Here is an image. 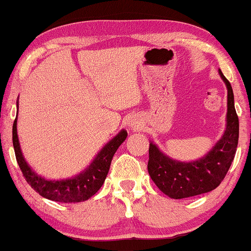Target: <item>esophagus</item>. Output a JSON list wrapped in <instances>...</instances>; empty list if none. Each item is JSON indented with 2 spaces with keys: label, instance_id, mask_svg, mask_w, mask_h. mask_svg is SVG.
I'll return each instance as SVG.
<instances>
[{
  "label": "esophagus",
  "instance_id": "obj_1",
  "mask_svg": "<svg viewBox=\"0 0 251 251\" xmlns=\"http://www.w3.org/2000/svg\"><path fill=\"white\" fill-rule=\"evenodd\" d=\"M128 125L131 126L132 128H138L140 126V122H139L138 118H133L128 122Z\"/></svg>",
  "mask_w": 251,
  "mask_h": 251
}]
</instances>
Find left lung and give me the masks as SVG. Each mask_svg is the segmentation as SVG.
I'll use <instances>...</instances> for the list:
<instances>
[{"label":"left lung","mask_w":251,"mask_h":251,"mask_svg":"<svg viewBox=\"0 0 251 251\" xmlns=\"http://www.w3.org/2000/svg\"><path fill=\"white\" fill-rule=\"evenodd\" d=\"M219 74L227 88L226 129L207 154L191 162H182L162 153L153 141L149 142V176L164 195L173 199L189 198L218 188L235 156L239 118L234 105L233 89L220 69Z\"/></svg>","instance_id":"left-lung-1"}]
</instances>
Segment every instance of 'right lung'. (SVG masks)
<instances>
[{"instance_id":"right-lung-1","label":"right lung","mask_w":251,"mask_h":251,"mask_svg":"<svg viewBox=\"0 0 251 251\" xmlns=\"http://www.w3.org/2000/svg\"><path fill=\"white\" fill-rule=\"evenodd\" d=\"M18 113V102H17ZM127 132L122 129L115 138H112L104 147L100 149L89 166L78 175L66 179H46L45 177L37 174L28 166L22 153L20 140L17 135V117L12 126V144L18 166L23 176L30 184L34 191L39 193L44 198L60 202H80L88 201L98 190L102 188L104 180L109 173L111 161L119 146L125 141Z\"/></svg>"}]
</instances>
